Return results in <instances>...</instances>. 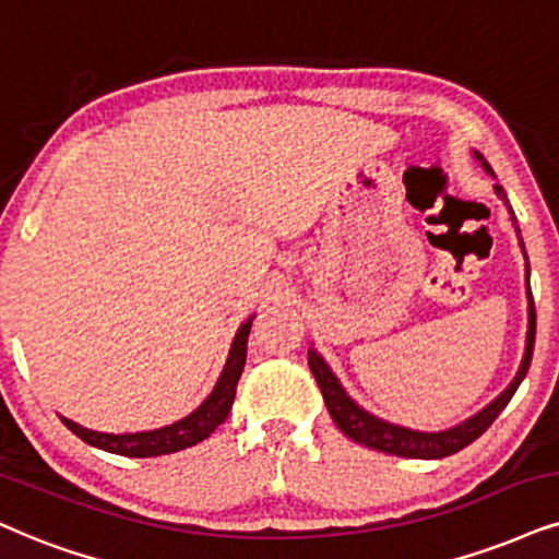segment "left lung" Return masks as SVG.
<instances>
[{
    "label": "left lung",
    "instance_id": "left-lung-1",
    "mask_svg": "<svg viewBox=\"0 0 559 559\" xmlns=\"http://www.w3.org/2000/svg\"><path fill=\"white\" fill-rule=\"evenodd\" d=\"M477 157L481 160V168H485L487 174H492L490 163H487L479 153ZM495 191H498V197L508 204L502 186H495ZM508 210H511V204H508ZM513 225L519 227V219L515 217H513ZM534 336H536V308H534L532 290H528V336H526V355H523L519 376H515V381L508 385V389L502 391L490 406H485L479 415H474L472 419H466V423L451 427V430L445 432H417V430H406V427L383 423V419H378L373 415H368L365 409H360L353 399L344 394V389L340 385V381H336V376L329 370V365L323 362V357L316 355V349H308V365H311V373L316 378V383H319L329 415H332L336 427H340L344 436L353 438L355 443L376 448V451H383V453H394V456H404V459H443L474 443V440H477L481 432L495 423V419H498L500 412L506 409L508 402H511L515 394V389L521 385L523 376L528 373V365H532V355H534Z\"/></svg>",
    "mask_w": 559,
    "mask_h": 559
}]
</instances>
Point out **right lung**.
Returning a JSON list of instances; mask_svg holds the SVG:
<instances>
[{
    "label": "right lung",
    "mask_w": 559,
    "mask_h": 559,
    "mask_svg": "<svg viewBox=\"0 0 559 559\" xmlns=\"http://www.w3.org/2000/svg\"><path fill=\"white\" fill-rule=\"evenodd\" d=\"M253 319H248L243 326L238 329L236 340H233L230 357H227L223 376L215 385L210 396L204 399V404L199 409L191 412L189 417L178 419V423L160 427V430L150 432H123V436H114V432H95L87 430L72 419L61 417L69 430L74 436L85 440V443L103 448L108 453H119V456H132V459H147V456H163V453H176L183 448L197 445L199 440L210 438L217 430V425L225 423L227 412H230L233 399H236V385L238 378L243 373L246 365V347H248V334H251Z\"/></svg>",
    "instance_id": "1"
}]
</instances>
